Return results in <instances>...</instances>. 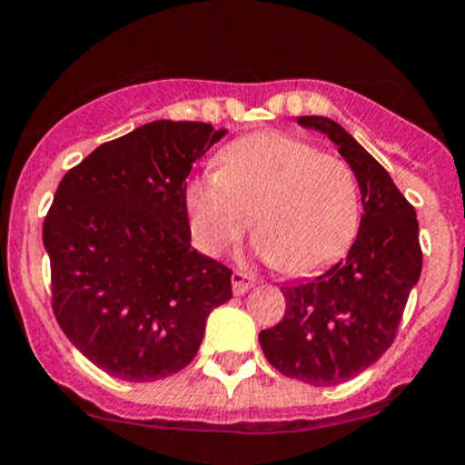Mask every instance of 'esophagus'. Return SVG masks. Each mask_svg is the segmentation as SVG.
I'll return each mask as SVG.
<instances>
[{"label": "esophagus", "instance_id": "1", "mask_svg": "<svg viewBox=\"0 0 465 465\" xmlns=\"http://www.w3.org/2000/svg\"><path fill=\"white\" fill-rule=\"evenodd\" d=\"M256 287V278L247 272H233L232 273V289L236 295H244L249 289Z\"/></svg>", "mask_w": 465, "mask_h": 465}]
</instances>
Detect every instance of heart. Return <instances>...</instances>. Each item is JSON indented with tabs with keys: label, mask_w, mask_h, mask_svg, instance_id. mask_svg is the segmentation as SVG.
I'll return each instance as SVG.
<instances>
[{
	"label": "heart",
	"mask_w": 465,
	"mask_h": 465,
	"mask_svg": "<svg viewBox=\"0 0 465 465\" xmlns=\"http://www.w3.org/2000/svg\"><path fill=\"white\" fill-rule=\"evenodd\" d=\"M185 205L203 252L236 242L252 216L258 256L287 275H311L355 241L361 193L344 158L293 134L260 132L218 152V170L187 183Z\"/></svg>",
	"instance_id": "b5f03b06"
}]
</instances>
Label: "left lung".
<instances>
[{
  "instance_id": "1",
  "label": "left lung",
  "mask_w": 465,
  "mask_h": 465,
  "mask_svg": "<svg viewBox=\"0 0 465 465\" xmlns=\"http://www.w3.org/2000/svg\"><path fill=\"white\" fill-rule=\"evenodd\" d=\"M298 124L338 145L360 183L364 212L344 260L318 278L280 287L284 318L258 340L282 375L335 386L375 364L395 340L421 273L420 224L389 172L344 127L326 116H298Z\"/></svg>"
}]
</instances>
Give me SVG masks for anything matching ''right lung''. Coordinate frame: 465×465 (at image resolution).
I'll list each match as a JSON object with an SVG mask.
<instances>
[{"label": "right lung", "instance_id": "obj_1", "mask_svg": "<svg viewBox=\"0 0 465 465\" xmlns=\"http://www.w3.org/2000/svg\"><path fill=\"white\" fill-rule=\"evenodd\" d=\"M227 130L152 121L104 143L59 183L44 221L54 318L108 375L154 381L193 360L232 269L192 249V165Z\"/></svg>", "mask_w": 465, "mask_h": 465}]
</instances>
